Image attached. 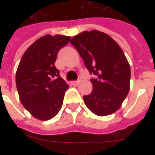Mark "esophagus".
Returning a JSON list of instances; mask_svg holds the SVG:
<instances>
[{"label":"esophagus","instance_id":"1","mask_svg":"<svg viewBox=\"0 0 155 155\" xmlns=\"http://www.w3.org/2000/svg\"><path fill=\"white\" fill-rule=\"evenodd\" d=\"M80 78L78 80H76V81H73L72 84L74 85H78V84H80Z\"/></svg>","mask_w":155,"mask_h":155}]
</instances>
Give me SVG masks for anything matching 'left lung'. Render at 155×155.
<instances>
[{
  "instance_id": "obj_1",
  "label": "left lung",
  "mask_w": 155,
  "mask_h": 155,
  "mask_svg": "<svg viewBox=\"0 0 155 155\" xmlns=\"http://www.w3.org/2000/svg\"><path fill=\"white\" fill-rule=\"evenodd\" d=\"M71 43L84 59L91 74L92 92L84 96V104L97 116L110 115L117 111L129 93L130 67L116 41L98 30L84 31Z\"/></svg>"
}]
</instances>
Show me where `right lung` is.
<instances>
[{"instance_id": "1", "label": "right lung", "mask_w": 155, "mask_h": 155, "mask_svg": "<svg viewBox=\"0 0 155 155\" xmlns=\"http://www.w3.org/2000/svg\"><path fill=\"white\" fill-rule=\"evenodd\" d=\"M71 37L47 35L37 39L21 58L16 72L19 99L34 117L47 120L55 117L63 105L69 86L54 66L58 51Z\"/></svg>"}]
</instances>
